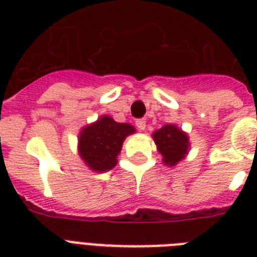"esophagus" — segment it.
Returning a JSON list of instances; mask_svg holds the SVG:
<instances>
[{
    "label": "esophagus",
    "instance_id": "1",
    "mask_svg": "<svg viewBox=\"0 0 257 257\" xmlns=\"http://www.w3.org/2000/svg\"><path fill=\"white\" fill-rule=\"evenodd\" d=\"M136 126L140 132H144L145 128H147V122L144 120H137L136 121Z\"/></svg>",
    "mask_w": 257,
    "mask_h": 257
}]
</instances>
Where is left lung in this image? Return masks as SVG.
Segmentation results:
<instances>
[{"label": "left lung", "mask_w": 257, "mask_h": 257, "mask_svg": "<svg viewBox=\"0 0 257 257\" xmlns=\"http://www.w3.org/2000/svg\"><path fill=\"white\" fill-rule=\"evenodd\" d=\"M152 139L157 151L163 156V163L167 167H176L183 161L189 152V137L176 124H167L152 133Z\"/></svg>", "instance_id": "obj_1"}]
</instances>
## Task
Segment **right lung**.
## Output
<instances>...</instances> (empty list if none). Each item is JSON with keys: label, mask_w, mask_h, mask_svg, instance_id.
I'll return each mask as SVG.
<instances>
[{"label": "right lung", "mask_w": 257, "mask_h": 257, "mask_svg": "<svg viewBox=\"0 0 257 257\" xmlns=\"http://www.w3.org/2000/svg\"><path fill=\"white\" fill-rule=\"evenodd\" d=\"M136 132L126 122H117L110 116H101L92 124L81 128L78 135V155L90 171H110L117 164L122 143Z\"/></svg>", "instance_id": "right-lung-1"}]
</instances>
